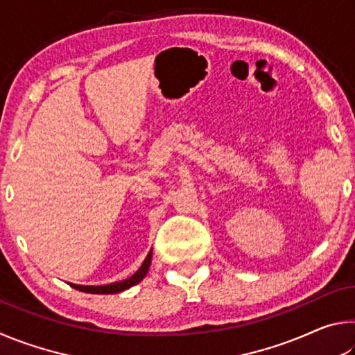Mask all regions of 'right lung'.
<instances>
[{"mask_svg":"<svg viewBox=\"0 0 355 355\" xmlns=\"http://www.w3.org/2000/svg\"><path fill=\"white\" fill-rule=\"evenodd\" d=\"M150 260H152V250L148 252V255L146 260H144V263L141 264V268L137 269V271L127 280L116 282V284H110V285H103V286H83V285H73V284H70V286L75 288V290H78V291L91 293V294H117L120 291L128 290V288H131L136 284H139V282L146 277V274L148 272V268H150Z\"/></svg>","mask_w":355,"mask_h":355,"instance_id":"right-lung-1","label":"right lung"}]
</instances>
